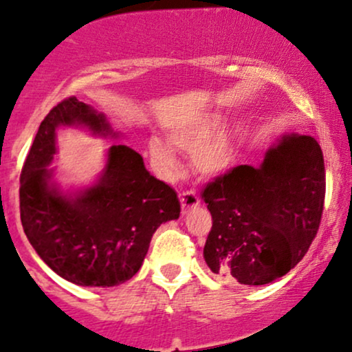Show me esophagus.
<instances>
[{"label": "esophagus", "instance_id": "34e87169", "mask_svg": "<svg viewBox=\"0 0 352 352\" xmlns=\"http://www.w3.org/2000/svg\"><path fill=\"white\" fill-rule=\"evenodd\" d=\"M180 204H182V210L187 212V210L200 205V199L195 193V190H187V192H184L180 195Z\"/></svg>", "mask_w": 352, "mask_h": 352}]
</instances>
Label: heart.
I'll list each match as a JSON object with an SVG mask.
<instances>
[{"label":"heart","instance_id":"heart-1","mask_svg":"<svg viewBox=\"0 0 352 352\" xmlns=\"http://www.w3.org/2000/svg\"><path fill=\"white\" fill-rule=\"evenodd\" d=\"M221 122H223V116L218 112L193 117L188 122L173 129L168 134V144L188 155L197 152L195 162L199 170L205 175H217L227 170L235 159V139L230 132H220L212 140L209 138L220 129ZM148 153L153 162L160 165L164 170H175L173 153L168 145L160 139H152L148 142Z\"/></svg>","mask_w":352,"mask_h":352}]
</instances>
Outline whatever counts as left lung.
I'll return each instance as SVG.
<instances>
[{
	"mask_svg": "<svg viewBox=\"0 0 352 352\" xmlns=\"http://www.w3.org/2000/svg\"><path fill=\"white\" fill-rule=\"evenodd\" d=\"M326 195L322 151L309 135H288L260 167L238 165L201 188L212 213L204 256L213 273L258 286L281 278L308 252Z\"/></svg>",
	"mask_w": 352,
	"mask_h": 352,
	"instance_id": "1",
	"label": "left lung"
}]
</instances>
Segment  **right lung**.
<instances>
[{
    "label": "right lung",
    "mask_w": 352,
    "mask_h": 352,
    "mask_svg": "<svg viewBox=\"0 0 352 352\" xmlns=\"http://www.w3.org/2000/svg\"><path fill=\"white\" fill-rule=\"evenodd\" d=\"M89 125L109 132L104 116L66 98L39 125L19 177V212L28 240L52 272L79 286H116L139 272L152 235L180 215L175 190L144 167L127 145H112L99 184L66 199L47 185L56 127Z\"/></svg>",
    "instance_id": "1"
}]
</instances>
